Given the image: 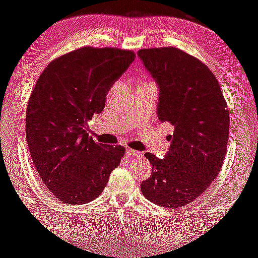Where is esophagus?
<instances>
[{
    "label": "esophagus",
    "instance_id": "34e87169",
    "mask_svg": "<svg viewBox=\"0 0 258 258\" xmlns=\"http://www.w3.org/2000/svg\"><path fill=\"white\" fill-rule=\"evenodd\" d=\"M126 153L128 154V156H131V157H141V156H142V152L131 150V148H127Z\"/></svg>",
    "mask_w": 258,
    "mask_h": 258
}]
</instances>
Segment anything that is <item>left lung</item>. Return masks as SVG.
I'll return each mask as SVG.
<instances>
[{
    "instance_id": "obj_1",
    "label": "left lung",
    "mask_w": 258,
    "mask_h": 258,
    "mask_svg": "<svg viewBox=\"0 0 258 258\" xmlns=\"http://www.w3.org/2000/svg\"><path fill=\"white\" fill-rule=\"evenodd\" d=\"M159 85L158 118L174 126L164 158L146 153L152 174L145 198L179 209L207 191L218 177L229 142V108L220 84L204 63L174 47L138 50Z\"/></svg>"
}]
</instances>
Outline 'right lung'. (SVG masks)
Here are the masks:
<instances>
[{
  "instance_id": "obj_1",
  "label": "right lung",
  "mask_w": 258,
  "mask_h": 258,
  "mask_svg": "<svg viewBox=\"0 0 258 258\" xmlns=\"http://www.w3.org/2000/svg\"><path fill=\"white\" fill-rule=\"evenodd\" d=\"M135 56L127 49L81 47L51 60L38 78L27 105L26 138L37 172L59 202L94 200L120 164L124 147L94 142L85 127Z\"/></svg>"
}]
</instances>
